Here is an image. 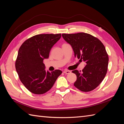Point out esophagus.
I'll use <instances>...</instances> for the list:
<instances>
[{
  "label": "esophagus",
  "instance_id": "1",
  "mask_svg": "<svg viewBox=\"0 0 124 124\" xmlns=\"http://www.w3.org/2000/svg\"><path fill=\"white\" fill-rule=\"evenodd\" d=\"M71 72L70 71H69V70H65L63 71V73H65V74H70Z\"/></svg>",
  "mask_w": 124,
  "mask_h": 124
}]
</instances>
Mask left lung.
Returning <instances> with one entry per match:
<instances>
[{
    "label": "left lung",
    "instance_id": "1",
    "mask_svg": "<svg viewBox=\"0 0 124 124\" xmlns=\"http://www.w3.org/2000/svg\"><path fill=\"white\" fill-rule=\"evenodd\" d=\"M62 36L71 46L74 56L86 63L81 73L77 70L72 71L77 76L74 85L83 92L93 90L107 73L109 59L105 46L99 39L87 33L62 34Z\"/></svg>",
    "mask_w": 124,
    "mask_h": 124
}]
</instances>
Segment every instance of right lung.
<instances>
[{
    "mask_svg": "<svg viewBox=\"0 0 124 124\" xmlns=\"http://www.w3.org/2000/svg\"><path fill=\"white\" fill-rule=\"evenodd\" d=\"M61 37V34H39L27 39L20 47L16 70L23 84L31 93L36 94L46 93L62 73L59 70L46 71L43 63Z\"/></svg>",
    "mask_w": 124,
    "mask_h": 124,
    "instance_id": "obj_1",
    "label": "right lung"
}]
</instances>
